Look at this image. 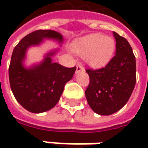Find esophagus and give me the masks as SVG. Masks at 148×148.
Segmentation results:
<instances>
[{
	"label": "esophagus",
	"instance_id": "34e87169",
	"mask_svg": "<svg viewBox=\"0 0 148 148\" xmlns=\"http://www.w3.org/2000/svg\"><path fill=\"white\" fill-rule=\"evenodd\" d=\"M76 71L77 72H80V71H85V68H84V66L82 65H81V64H78L77 66V70Z\"/></svg>",
	"mask_w": 148,
	"mask_h": 148
}]
</instances>
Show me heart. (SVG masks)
I'll use <instances>...</instances> for the list:
<instances>
[{
  "label": "heart",
  "mask_w": 148,
  "mask_h": 148,
  "mask_svg": "<svg viewBox=\"0 0 148 148\" xmlns=\"http://www.w3.org/2000/svg\"><path fill=\"white\" fill-rule=\"evenodd\" d=\"M72 50L84 56L86 62L94 67L107 64L115 51V41L113 38L100 34H91L78 38L72 43Z\"/></svg>",
  "instance_id": "obj_1"
}]
</instances>
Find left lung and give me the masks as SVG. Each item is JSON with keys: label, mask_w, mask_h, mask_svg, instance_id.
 I'll return each instance as SVG.
<instances>
[{"label": "left lung", "mask_w": 148, "mask_h": 148, "mask_svg": "<svg viewBox=\"0 0 148 148\" xmlns=\"http://www.w3.org/2000/svg\"><path fill=\"white\" fill-rule=\"evenodd\" d=\"M116 53L107 65L86 71L90 83L85 91L90 107L100 115H110L125 105L136 84V59L125 38L115 32Z\"/></svg>", "instance_id": "obj_1"}]
</instances>
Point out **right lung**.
Segmentation results:
<instances>
[{
  "instance_id": "add662e5",
  "label": "right lung",
  "mask_w": 148,
  "mask_h": 148,
  "mask_svg": "<svg viewBox=\"0 0 148 148\" xmlns=\"http://www.w3.org/2000/svg\"><path fill=\"white\" fill-rule=\"evenodd\" d=\"M43 38L62 42V36L54 30H35L29 34L14 47L9 66L10 88L16 100L32 113H43L53 108L59 101L66 83L71 80L74 67H65L52 61L56 51L46 55L42 63L25 68L23 61L26 50L38 45Z\"/></svg>"
}]
</instances>
